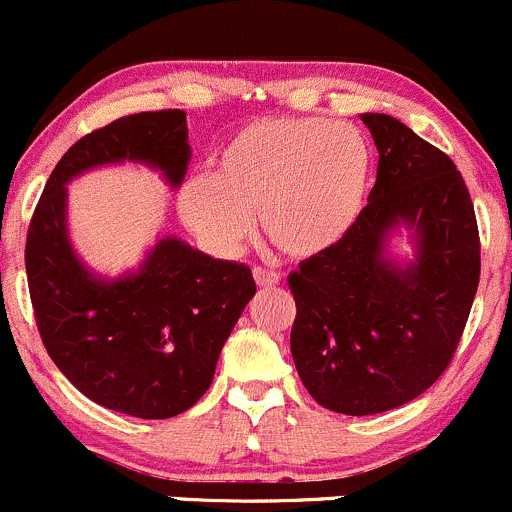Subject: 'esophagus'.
I'll return each instance as SVG.
<instances>
[{"mask_svg": "<svg viewBox=\"0 0 512 512\" xmlns=\"http://www.w3.org/2000/svg\"><path fill=\"white\" fill-rule=\"evenodd\" d=\"M254 278L261 288H271L281 283V276H278L276 271H268V268H261V266H254Z\"/></svg>", "mask_w": 512, "mask_h": 512, "instance_id": "esophagus-1", "label": "esophagus"}]
</instances>
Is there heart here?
Wrapping results in <instances>:
<instances>
[{"label": "heart", "mask_w": 512, "mask_h": 512, "mask_svg": "<svg viewBox=\"0 0 512 512\" xmlns=\"http://www.w3.org/2000/svg\"><path fill=\"white\" fill-rule=\"evenodd\" d=\"M365 135L328 118H261L217 155L214 172L182 184L179 219L214 254L231 256L258 221L276 249L313 258L340 244L370 189Z\"/></svg>", "instance_id": "obj_1"}]
</instances>
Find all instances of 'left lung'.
<instances>
[{
	"instance_id": "8db88e82",
	"label": "left lung",
	"mask_w": 512,
	"mask_h": 512,
	"mask_svg": "<svg viewBox=\"0 0 512 512\" xmlns=\"http://www.w3.org/2000/svg\"><path fill=\"white\" fill-rule=\"evenodd\" d=\"M379 152L377 182L345 239L288 276L291 352L320 407L365 416L397 409L449 367L481 276L476 212L439 147L384 113H362ZM397 225L415 261L386 254Z\"/></svg>"
}]
</instances>
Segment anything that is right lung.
I'll list each match as a JSON object with an SVG mask.
<instances>
[{
    "label": "right lung",
    "mask_w": 512,
    "mask_h": 512,
    "mask_svg": "<svg viewBox=\"0 0 512 512\" xmlns=\"http://www.w3.org/2000/svg\"><path fill=\"white\" fill-rule=\"evenodd\" d=\"M189 157L184 110L113 120L68 147L26 234V278L46 352L78 392L138 419H170L202 399L226 337L254 298V276L244 263L165 236L138 271L100 278L68 239L66 184L128 160L179 187Z\"/></svg>",
    "instance_id": "add662e5"
}]
</instances>
